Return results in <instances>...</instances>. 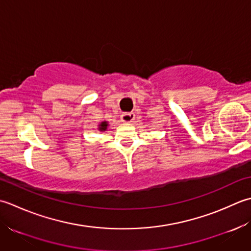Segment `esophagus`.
I'll use <instances>...</instances> for the list:
<instances>
[{
	"mask_svg": "<svg viewBox=\"0 0 251 251\" xmlns=\"http://www.w3.org/2000/svg\"><path fill=\"white\" fill-rule=\"evenodd\" d=\"M134 119H135L134 112H125V114L121 115V121L126 122V124H131V122L134 121Z\"/></svg>",
	"mask_w": 251,
	"mask_h": 251,
	"instance_id": "34e87169",
	"label": "esophagus"
}]
</instances>
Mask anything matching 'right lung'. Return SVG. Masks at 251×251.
<instances>
[{
    "label": "right lung",
    "instance_id": "add662e5",
    "mask_svg": "<svg viewBox=\"0 0 251 251\" xmlns=\"http://www.w3.org/2000/svg\"><path fill=\"white\" fill-rule=\"evenodd\" d=\"M107 126H108V125H107V122H106V121L101 122V124L100 125V127H99V129H100V131H105V130H106V127H107Z\"/></svg>",
    "mask_w": 251,
    "mask_h": 251
}]
</instances>
